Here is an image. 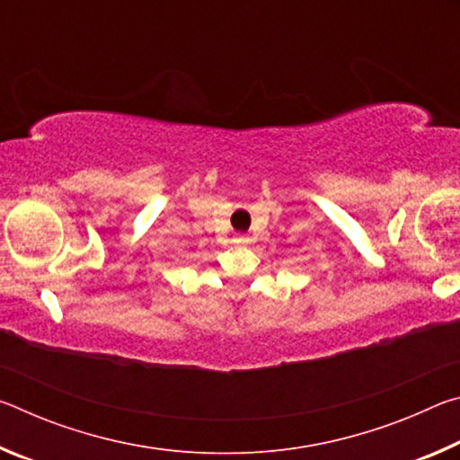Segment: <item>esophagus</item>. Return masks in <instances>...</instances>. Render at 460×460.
<instances>
[{"label":"esophagus","instance_id":"obj_1","mask_svg":"<svg viewBox=\"0 0 460 460\" xmlns=\"http://www.w3.org/2000/svg\"><path fill=\"white\" fill-rule=\"evenodd\" d=\"M233 241H235V243H237V245H241V247L252 243V239H249L247 235H239V237H235V239H233Z\"/></svg>","mask_w":460,"mask_h":460}]
</instances>
